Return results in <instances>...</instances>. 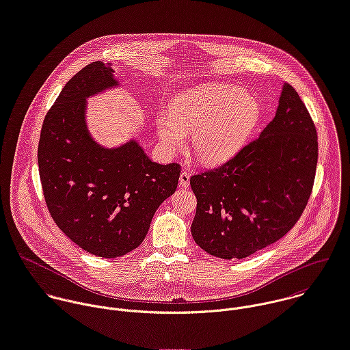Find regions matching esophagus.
Listing matches in <instances>:
<instances>
[{"label":"esophagus","instance_id":"esophagus-1","mask_svg":"<svg viewBox=\"0 0 350 350\" xmlns=\"http://www.w3.org/2000/svg\"><path fill=\"white\" fill-rule=\"evenodd\" d=\"M189 177H191V174L188 173V172H181V174H180V187L181 188H187L188 185H189Z\"/></svg>","mask_w":350,"mask_h":350}]
</instances>
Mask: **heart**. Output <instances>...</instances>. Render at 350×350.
<instances>
[{
	"instance_id": "heart-1",
	"label": "heart",
	"mask_w": 350,
	"mask_h": 350,
	"mask_svg": "<svg viewBox=\"0 0 350 350\" xmlns=\"http://www.w3.org/2000/svg\"><path fill=\"white\" fill-rule=\"evenodd\" d=\"M261 115L258 100L239 88L206 85L176 96L155 118L159 144L178 151L191 132L192 152L206 165L230 159L246 144Z\"/></svg>"
}]
</instances>
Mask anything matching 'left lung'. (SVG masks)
<instances>
[{"instance_id":"obj_1","label":"left lung","mask_w":350,"mask_h":350,"mask_svg":"<svg viewBox=\"0 0 350 350\" xmlns=\"http://www.w3.org/2000/svg\"><path fill=\"white\" fill-rule=\"evenodd\" d=\"M317 133L290 83L260 137L217 169L191 177L196 196L192 238L206 253L242 260L278 242L312 193Z\"/></svg>"}]
</instances>
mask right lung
<instances>
[{"mask_svg": "<svg viewBox=\"0 0 350 350\" xmlns=\"http://www.w3.org/2000/svg\"><path fill=\"white\" fill-rule=\"evenodd\" d=\"M118 86L111 64L83 67L48 111L38 144L40 177L53 221L77 246L103 258L142 245L180 177V165L152 162L136 140L105 148L92 139L86 98Z\"/></svg>", "mask_w": 350, "mask_h": 350, "instance_id": "add662e5", "label": "right lung"}]
</instances>
